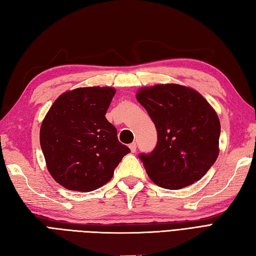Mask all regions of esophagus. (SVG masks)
I'll use <instances>...</instances> for the list:
<instances>
[{
	"label": "esophagus",
	"instance_id": "1",
	"mask_svg": "<svg viewBox=\"0 0 256 256\" xmlns=\"http://www.w3.org/2000/svg\"><path fill=\"white\" fill-rule=\"evenodd\" d=\"M129 148H130V151H132V153H134L136 150V142L130 143V144H129Z\"/></svg>",
	"mask_w": 256,
	"mask_h": 256
}]
</instances>
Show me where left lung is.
Wrapping results in <instances>:
<instances>
[{
    "mask_svg": "<svg viewBox=\"0 0 256 256\" xmlns=\"http://www.w3.org/2000/svg\"><path fill=\"white\" fill-rule=\"evenodd\" d=\"M136 100L158 132L151 153H141L150 179L162 188L182 189L200 180L217 160L220 122L198 91L176 84L144 86Z\"/></svg>",
    "mask_w": 256,
    "mask_h": 256,
    "instance_id": "obj_1",
    "label": "left lung"
}]
</instances>
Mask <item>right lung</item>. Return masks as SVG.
Wrapping results in <instances>:
<instances>
[{"label": "right lung", "instance_id": "right-lung-1", "mask_svg": "<svg viewBox=\"0 0 256 256\" xmlns=\"http://www.w3.org/2000/svg\"><path fill=\"white\" fill-rule=\"evenodd\" d=\"M115 93L110 86L67 91L43 120L40 144L48 170L64 188L80 192L100 188L130 152L105 117Z\"/></svg>", "mask_w": 256, "mask_h": 256}]
</instances>
